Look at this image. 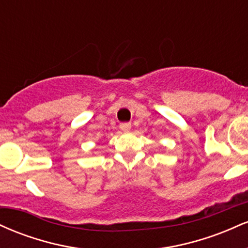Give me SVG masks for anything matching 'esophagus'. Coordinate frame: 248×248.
<instances>
[{"label":"esophagus","instance_id":"obj_1","mask_svg":"<svg viewBox=\"0 0 248 248\" xmlns=\"http://www.w3.org/2000/svg\"><path fill=\"white\" fill-rule=\"evenodd\" d=\"M120 128L124 132H128V130H130V128H132V124H130V122H122V124H120Z\"/></svg>","mask_w":248,"mask_h":248}]
</instances>
